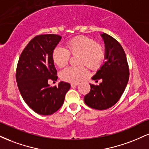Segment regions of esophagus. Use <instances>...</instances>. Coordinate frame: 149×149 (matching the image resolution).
I'll return each mask as SVG.
<instances>
[{
	"label": "esophagus",
	"instance_id": "esophagus-1",
	"mask_svg": "<svg viewBox=\"0 0 149 149\" xmlns=\"http://www.w3.org/2000/svg\"><path fill=\"white\" fill-rule=\"evenodd\" d=\"M79 85V83H71V87H72V88H74V87H76V86H77V85Z\"/></svg>",
	"mask_w": 149,
	"mask_h": 149
}]
</instances>
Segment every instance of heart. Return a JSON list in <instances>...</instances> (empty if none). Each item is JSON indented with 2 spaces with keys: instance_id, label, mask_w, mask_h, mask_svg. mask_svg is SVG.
I'll list each match as a JSON object with an SVG mask.
<instances>
[{
  "instance_id": "b5f03b06",
  "label": "heart",
  "mask_w": 149,
  "mask_h": 149,
  "mask_svg": "<svg viewBox=\"0 0 149 149\" xmlns=\"http://www.w3.org/2000/svg\"><path fill=\"white\" fill-rule=\"evenodd\" d=\"M66 49L57 46L53 49V62L59 67H63L68 63L71 54H80L79 64H85L92 69H97L103 64L106 57L105 49L93 38L80 36L68 40ZM88 69L84 66H67L60 72V78L68 83H78L88 75Z\"/></svg>"
}]
</instances>
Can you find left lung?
<instances>
[{
    "label": "left lung",
    "instance_id": "8db88e82",
    "mask_svg": "<svg viewBox=\"0 0 149 149\" xmlns=\"http://www.w3.org/2000/svg\"><path fill=\"white\" fill-rule=\"evenodd\" d=\"M105 43L106 61L92 78L102 82L99 85H90V91L84 97L85 103L92 109L105 110L117 103L129 80L127 57L123 48L115 38L101 34Z\"/></svg>",
    "mask_w": 149,
    "mask_h": 149
}]
</instances>
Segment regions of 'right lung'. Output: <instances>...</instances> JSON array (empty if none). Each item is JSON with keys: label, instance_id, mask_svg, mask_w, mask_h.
<instances>
[{"label": "right lung", "instance_id": "right-lung-1", "mask_svg": "<svg viewBox=\"0 0 149 149\" xmlns=\"http://www.w3.org/2000/svg\"><path fill=\"white\" fill-rule=\"evenodd\" d=\"M61 37L44 34L34 37L22 51L16 71V80L21 95L33 111L48 116L60 109L71 88L61 81L50 87L48 80H57V70L52 61L53 49Z\"/></svg>", "mask_w": 149, "mask_h": 149}]
</instances>
